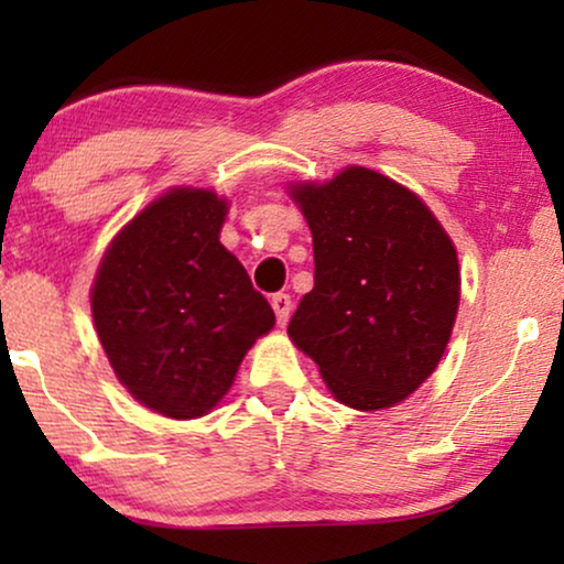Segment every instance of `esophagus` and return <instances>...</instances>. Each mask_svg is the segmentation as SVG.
<instances>
[{
	"label": "esophagus",
	"mask_w": 564,
	"mask_h": 564,
	"mask_svg": "<svg viewBox=\"0 0 564 564\" xmlns=\"http://www.w3.org/2000/svg\"><path fill=\"white\" fill-rule=\"evenodd\" d=\"M272 307H274L276 323H280V326H284V323L290 321V313H292L290 295H284V292H276V295H272Z\"/></svg>",
	"instance_id": "34e87169"
}]
</instances>
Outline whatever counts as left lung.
Segmentation results:
<instances>
[{
    "label": "left lung",
    "instance_id": "obj_1",
    "mask_svg": "<svg viewBox=\"0 0 564 564\" xmlns=\"http://www.w3.org/2000/svg\"><path fill=\"white\" fill-rule=\"evenodd\" d=\"M290 195L313 234L315 284L288 334L338 403L380 411L426 382L449 344L459 264L442 223L403 184L349 166Z\"/></svg>",
    "mask_w": 564,
    "mask_h": 564
}]
</instances>
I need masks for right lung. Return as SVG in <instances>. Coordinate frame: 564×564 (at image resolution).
<instances>
[{
  "label": "right lung",
  "instance_id": "add662e5",
  "mask_svg": "<svg viewBox=\"0 0 564 564\" xmlns=\"http://www.w3.org/2000/svg\"><path fill=\"white\" fill-rule=\"evenodd\" d=\"M228 203L174 187L115 236L91 284L99 344L130 395L197 419L226 395L274 311L220 243Z\"/></svg>",
  "mask_w": 564,
  "mask_h": 564
}]
</instances>
